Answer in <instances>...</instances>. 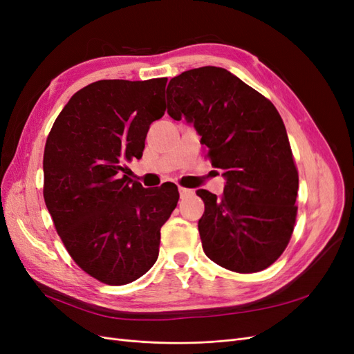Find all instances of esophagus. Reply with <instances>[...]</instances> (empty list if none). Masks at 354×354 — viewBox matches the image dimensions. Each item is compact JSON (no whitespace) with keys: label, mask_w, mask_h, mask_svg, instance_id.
Returning a JSON list of instances; mask_svg holds the SVG:
<instances>
[{"label":"esophagus","mask_w":354,"mask_h":354,"mask_svg":"<svg viewBox=\"0 0 354 354\" xmlns=\"http://www.w3.org/2000/svg\"><path fill=\"white\" fill-rule=\"evenodd\" d=\"M178 194H180L181 199H185V198H189V196L194 195V190L186 189V187H178Z\"/></svg>","instance_id":"1"}]
</instances>
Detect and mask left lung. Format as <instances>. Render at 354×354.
<instances>
[{"label":"left lung","instance_id":"8db88e82","mask_svg":"<svg viewBox=\"0 0 354 354\" xmlns=\"http://www.w3.org/2000/svg\"><path fill=\"white\" fill-rule=\"evenodd\" d=\"M167 112L185 118L226 178L221 198L199 189L203 252L238 273L264 270L291 239L298 173L273 103L227 69L203 66L177 75L167 87Z\"/></svg>","mask_w":354,"mask_h":354}]
</instances>
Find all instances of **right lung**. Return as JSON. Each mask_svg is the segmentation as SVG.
I'll use <instances>...</instances> for the list:
<instances>
[{"label": "right lung", "mask_w": 354, "mask_h": 354, "mask_svg": "<svg viewBox=\"0 0 354 354\" xmlns=\"http://www.w3.org/2000/svg\"><path fill=\"white\" fill-rule=\"evenodd\" d=\"M165 85L93 82L72 95L47 138V209L73 261L103 283L125 285L151 270L160 227L177 207L174 185L156 194L124 167L142 158L149 127L164 116Z\"/></svg>", "instance_id": "1"}]
</instances>
